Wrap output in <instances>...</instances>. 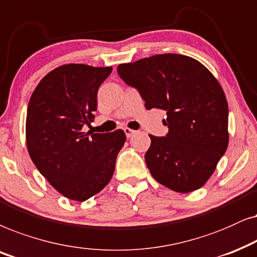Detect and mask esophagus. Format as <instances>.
<instances>
[{"label":"esophagus","instance_id":"esophagus-1","mask_svg":"<svg viewBox=\"0 0 257 257\" xmlns=\"http://www.w3.org/2000/svg\"><path fill=\"white\" fill-rule=\"evenodd\" d=\"M123 131H124L125 136L128 139L132 138L133 135H135V133H136V131H133V129H131V128H124V129H123Z\"/></svg>","mask_w":257,"mask_h":257}]
</instances>
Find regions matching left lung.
<instances>
[{
    "mask_svg": "<svg viewBox=\"0 0 257 257\" xmlns=\"http://www.w3.org/2000/svg\"><path fill=\"white\" fill-rule=\"evenodd\" d=\"M118 76L138 89L147 109L166 110L164 138L150 136L145 159L157 182L190 193L209 180L228 147V103L214 75L198 61L160 54L119 64Z\"/></svg>",
    "mask_w": 257,
    "mask_h": 257,
    "instance_id": "1",
    "label": "left lung"
}]
</instances>
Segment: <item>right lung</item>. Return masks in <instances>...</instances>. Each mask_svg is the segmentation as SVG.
<instances>
[{
    "label": "right lung",
    "mask_w": 257,
    "mask_h": 257,
    "mask_svg": "<svg viewBox=\"0 0 257 257\" xmlns=\"http://www.w3.org/2000/svg\"><path fill=\"white\" fill-rule=\"evenodd\" d=\"M111 67L64 64L51 70L29 100L26 139L30 159L64 197L83 202L111 180L125 142L121 129L82 132L97 107V90Z\"/></svg>",
    "instance_id": "right-lung-1"
}]
</instances>
